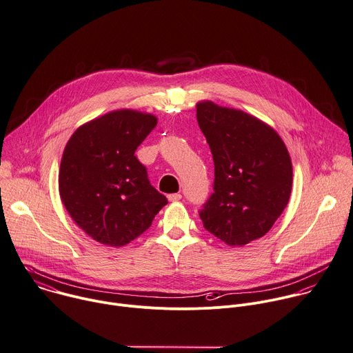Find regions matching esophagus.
Listing matches in <instances>:
<instances>
[{"label": "esophagus", "instance_id": "esophagus-1", "mask_svg": "<svg viewBox=\"0 0 353 353\" xmlns=\"http://www.w3.org/2000/svg\"><path fill=\"white\" fill-rule=\"evenodd\" d=\"M168 199H169L170 202H177V201L181 199V194H179V192H176V194H169V195H168Z\"/></svg>", "mask_w": 353, "mask_h": 353}]
</instances>
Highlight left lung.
Segmentation results:
<instances>
[{
	"label": "left lung",
	"mask_w": 353,
	"mask_h": 353,
	"mask_svg": "<svg viewBox=\"0 0 353 353\" xmlns=\"http://www.w3.org/2000/svg\"><path fill=\"white\" fill-rule=\"evenodd\" d=\"M209 144L213 192L199 210L203 227L227 245L263 237L288 203L292 165L280 136L256 117L210 101L196 103Z\"/></svg>",
	"instance_id": "1"
}]
</instances>
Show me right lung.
Listing matches in <instances>:
<instances>
[{"label": "right lung", "instance_id": "add662e5", "mask_svg": "<svg viewBox=\"0 0 353 353\" xmlns=\"http://www.w3.org/2000/svg\"><path fill=\"white\" fill-rule=\"evenodd\" d=\"M157 123L150 113L113 110L79 128L65 147L61 199L74 223L99 244H129L168 203L134 155Z\"/></svg>", "mask_w": 353, "mask_h": 353}]
</instances>
